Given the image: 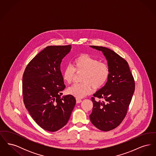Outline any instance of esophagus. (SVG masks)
<instances>
[{"label": "esophagus", "instance_id": "34e87169", "mask_svg": "<svg viewBox=\"0 0 156 156\" xmlns=\"http://www.w3.org/2000/svg\"><path fill=\"white\" fill-rule=\"evenodd\" d=\"M76 103L77 104H79V103H81L82 102L81 99H80V98H76Z\"/></svg>", "mask_w": 156, "mask_h": 156}]
</instances>
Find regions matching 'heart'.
I'll return each instance as SVG.
<instances>
[{
    "mask_svg": "<svg viewBox=\"0 0 156 156\" xmlns=\"http://www.w3.org/2000/svg\"><path fill=\"white\" fill-rule=\"evenodd\" d=\"M75 71L83 72L82 81L83 83H76L67 89V93L80 98L90 94L93 87L99 89L102 87L109 76L108 66L88 54H83L76 57L73 66L68 65L62 71V80L67 83H71Z\"/></svg>",
    "mask_w": 156,
    "mask_h": 156,
    "instance_id": "b5f03b06",
    "label": "heart"
}]
</instances>
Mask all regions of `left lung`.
Listing matches in <instances>:
<instances>
[{"mask_svg":"<svg viewBox=\"0 0 156 156\" xmlns=\"http://www.w3.org/2000/svg\"><path fill=\"white\" fill-rule=\"evenodd\" d=\"M103 52L108 61L109 76L105 85L91 98L90 122L98 129L108 132L119 126L125 118L135 89L133 76L126 60L104 47L90 45ZM95 97L102 99L96 101Z\"/></svg>","mask_w":156,"mask_h":156,"instance_id":"obj_1","label":"left lung"}]
</instances>
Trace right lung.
<instances>
[{
	"instance_id": "1",
	"label": "right lung",
	"mask_w": 156,
	"mask_h": 156,
	"mask_svg": "<svg viewBox=\"0 0 156 156\" xmlns=\"http://www.w3.org/2000/svg\"><path fill=\"white\" fill-rule=\"evenodd\" d=\"M71 45H50L30 61L23 75L26 108L42 129L56 132L65 126L76 104L74 97L61 98L66 85L60 65Z\"/></svg>"
}]
</instances>
